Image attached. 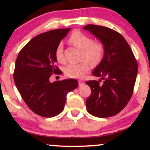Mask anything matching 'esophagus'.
Masks as SVG:
<instances>
[{
    "label": "esophagus",
    "instance_id": "34e87169",
    "mask_svg": "<svg viewBox=\"0 0 150 150\" xmlns=\"http://www.w3.org/2000/svg\"><path fill=\"white\" fill-rule=\"evenodd\" d=\"M84 84H85V82H83V81H79V85L81 86V85H83Z\"/></svg>",
    "mask_w": 150,
    "mask_h": 150
}]
</instances>
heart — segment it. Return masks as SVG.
<instances>
[{"mask_svg":"<svg viewBox=\"0 0 150 150\" xmlns=\"http://www.w3.org/2000/svg\"><path fill=\"white\" fill-rule=\"evenodd\" d=\"M69 42L77 49L82 51L81 59L85 60L92 65H97L101 61L104 56V46L99 41L92 42V39L87 34L76 31L70 35ZM55 57L60 63H64L65 60L63 55L62 43L58 44L55 51ZM89 65L86 61L78 64H70L64 68V73L70 78H81L89 71Z\"/></svg>","mask_w":150,"mask_h":150,"instance_id":"obj_1","label":"heart"}]
</instances>
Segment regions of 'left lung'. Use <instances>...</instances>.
Wrapping results in <instances>:
<instances>
[{"instance_id": "obj_1", "label": "left lung", "mask_w": 150, "mask_h": 150, "mask_svg": "<svg viewBox=\"0 0 150 150\" xmlns=\"http://www.w3.org/2000/svg\"><path fill=\"white\" fill-rule=\"evenodd\" d=\"M104 46V56L93 70L99 81H87L92 90L86 100L87 111L92 116L107 118L125 108L131 98L137 74V63L128 42L116 31L95 25L83 27ZM101 79L104 80L99 84Z\"/></svg>"}]
</instances>
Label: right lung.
Segmentation results:
<instances>
[{"mask_svg":"<svg viewBox=\"0 0 150 150\" xmlns=\"http://www.w3.org/2000/svg\"><path fill=\"white\" fill-rule=\"evenodd\" d=\"M70 29L51 30L36 36L20 51L15 62V85L27 106L42 117L59 114L64 108L68 93L78 86L75 79L49 81L53 73H62L55 65V51Z\"/></svg>","mask_w":150,"mask_h":150,"instance_id":"1","label":"right lung"}]
</instances>
